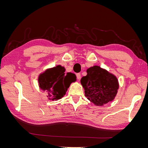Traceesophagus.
Returning a JSON list of instances; mask_svg holds the SVG:
<instances>
[{
  "mask_svg": "<svg viewBox=\"0 0 148 148\" xmlns=\"http://www.w3.org/2000/svg\"><path fill=\"white\" fill-rule=\"evenodd\" d=\"M77 79H78V80H79L80 79V78H81V74L80 73H77Z\"/></svg>",
  "mask_w": 148,
  "mask_h": 148,
  "instance_id": "obj_1",
  "label": "esophagus"
}]
</instances>
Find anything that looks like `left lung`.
I'll return each mask as SVG.
<instances>
[{
    "label": "left lung",
    "instance_id": "8db88e82",
    "mask_svg": "<svg viewBox=\"0 0 148 148\" xmlns=\"http://www.w3.org/2000/svg\"><path fill=\"white\" fill-rule=\"evenodd\" d=\"M87 75L81 79L84 95L94 104L102 106L113 101L119 89L115 76L99 66L89 68Z\"/></svg>",
    "mask_w": 148,
    "mask_h": 148
}]
</instances>
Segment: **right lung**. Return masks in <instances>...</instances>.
Masks as SVG:
<instances>
[{
  "label": "right lung",
  "mask_w": 148,
  "mask_h": 148,
  "mask_svg": "<svg viewBox=\"0 0 148 148\" xmlns=\"http://www.w3.org/2000/svg\"><path fill=\"white\" fill-rule=\"evenodd\" d=\"M65 68L57 65L46 70L40 74L38 78L39 87L48 92V99L52 101L60 99L65 95L71 82L76 80L73 73H65Z\"/></svg>",
  "instance_id": "right-lung-1"
}]
</instances>
